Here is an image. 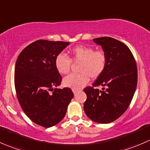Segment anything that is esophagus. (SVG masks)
I'll list each match as a JSON object with an SVG mask.
<instances>
[{"label":"esophagus","mask_w":150,"mask_h":150,"mask_svg":"<svg viewBox=\"0 0 150 150\" xmlns=\"http://www.w3.org/2000/svg\"><path fill=\"white\" fill-rule=\"evenodd\" d=\"M73 90V93H74V94H76V92L78 91L79 90H77V89H73V90Z\"/></svg>","instance_id":"34e87169"}]
</instances>
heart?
I'll use <instances>...</instances> for the list:
<instances>
[{"instance_id": "heart-1", "label": "heart", "mask_w": 150, "mask_h": 150, "mask_svg": "<svg viewBox=\"0 0 150 150\" xmlns=\"http://www.w3.org/2000/svg\"><path fill=\"white\" fill-rule=\"evenodd\" d=\"M71 62H79L77 69L79 73L69 75L63 83L66 87L78 90L88 83L90 77L96 79L103 73L107 65V56L102 50H94L89 46H77L71 50L69 57L63 53L57 54L54 65L59 73L67 74L71 70Z\"/></svg>"}]
</instances>
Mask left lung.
Returning a JSON list of instances; mask_svg holds the SVG:
<instances>
[{"mask_svg": "<svg viewBox=\"0 0 150 150\" xmlns=\"http://www.w3.org/2000/svg\"><path fill=\"white\" fill-rule=\"evenodd\" d=\"M107 56L105 71L93 84L84 89L87 100L84 110L90 119L98 123L116 120L128 108L136 89L137 66L130 49L111 37L93 38ZM102 86L99 91L96 86Z\"/></svg>", "mask_w": 150, "mask_h": 150, "instance_id": "8db88e82", "label": "left lung"}]
</instances>
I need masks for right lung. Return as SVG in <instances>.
I'll return each instance as SVG.
<instances>
[{
  "label": "right lung",
  "instance_id": "obj_1",
  "mask_svg": "<svg viewBox=\"0 0 150 150\" xmlns=\"http://www.w3.org/2000/svg\"><path fill=\"white\" fill-rule=\"evenodd\" d=\"M69 44L38 40L25 47L16 62L14 86L19 103L25 115L42 127L59 123L74 97L69 87L56 88L62 76L54 60Z\"/></svg>",
  "mask_w": 150,
  "mask_h": 150
}]
</instances>
